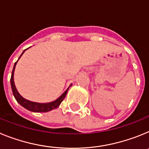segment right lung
<instances>
[{
	"label": "right lung",
	"instance_id": "add662e5",
	"mask_svg": "<svg viewBox=\"0 0 149 149\" xmlns=\"http://www.w3.org/2000/svg\"><path fill=\"white\" fill-rule=\"evenodd\" d=\"M24 51H25V50L23 51V53L22 54V55L23 54ZM22 55L20 56V57L22 56ZM20 57H19V58H20ZM17 61H18V60H17ZM17 61L15 63V65H14V67H13L11 78H10V83H11V87L12 90H13V95H14V97H15V98L16 99V101H18V103L20 104L22 107H24V108L27 109V110L32 112H36V113H45V112L50 111V110H53V109L58 107L60 106V104H61L62 101H63V99L65 98L68 89H67L66 90H65V93H63L60 98H57L56 101H53V102H50V103H36V102H32V101H28V100H26L24 98H22V96H21V95L18 93L16 88H15V84H14V79H13L14 71H15V65H16Z\"/></svg>",
	"mask_w": 149,
	"mask_h": 149
}]
</instances>
